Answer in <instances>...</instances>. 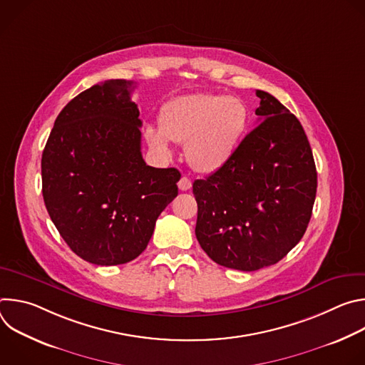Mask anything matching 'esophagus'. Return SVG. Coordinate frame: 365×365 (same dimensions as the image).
<instances>
[{
  "label": "esophagus",
  "mask_w": 365,
  "mask_h": 365,
  "mask_svg": "<svg viewBox=\"0 0 365 365\" xmlns=\"http://www.w3.org/2000/svg\"><path fill=\"white\" fill-rule=\"evenodd\" d=\"M178 186H179V189L180 190H189L190 187H192V182H190V179L189 178H186V176H182L180 178V180L178 182Z\"/></svg>",
  "instance_id": "34e87169"
}]
</instances>
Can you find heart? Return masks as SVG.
<instances>
[{
	"instance_id": "heart-1",
	"label": "heart",
	"mask_w": 365,
	"mask_h": 365,
	"mask_svg": "<svg viewBox=\"0 0 365 365\" xmlns=\"http://www.w3.org/2000/svg\"><path fill=\"white\" fill-rule=\"evenodd\" d=\"M247 124L248 111L238 98L195 93L166 102L159 128L145 127L144 138L165 159L172 155L169 140L185 144L187 163L196 172L214 173L231 160Z\"/></svg>"
}]
</instances>
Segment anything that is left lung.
Wrapping results in <instances>:
<instances>
[{
    "label": "left lung",
    "mask_w": 365,
    "mask_h": 365,
    "mask_svg": "<svg viewBox=\"0 0 365 365\" xmlns=\"http://www.w3.org/2000/svg\"><path fill=\"white\" fill-rule=\"evenodd\" d=\"M255 93L259 124L224 168L193 182L202 250L241 272L276 264L302 240L318 186L299 120L269 92Z\"/></svg>",
    "instance_id": "1"
}]
</instances>
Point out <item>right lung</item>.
<instances>
[{
  "label": "right lung",
  "mask_w": 365,
  "mask_h": 365,
  "mask_svg": "<svg viewBox=\"0 0 365 365\" xmlns=\"http://www.w3.org/2000/svg\"><path fill=\"white\" fill-rule=\"evenodd\" d=\"M133 88L111 79L81 92L58 115L41 155L46 210L71 250L96 266L138 257L178 196L179 170L143 160Z\"/></svg>",
  "instance_id": "obj_1"
}]
</instances>
